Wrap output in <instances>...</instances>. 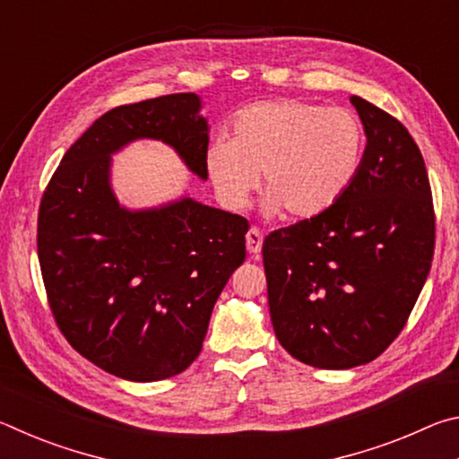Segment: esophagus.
<instances>
[{"label":"esophagus","instance_id":"esophagus-1","mask_svg":"<svg viewBox=\"0 0 459 459\" xmlns=\"http://www.w3.org/2000/svg\"><path fill=\"white\" fill-rule=\"evenodd\" d=\"M263 247V235L259 229H251L247 232V251L253 255V257H259Z\"/></svg>","mask_w":459,"mask_h":459}]
</instances>
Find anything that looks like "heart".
<instances>
[{
	"mask_svg": "<svg viewBox=\"0 0 459 459\" xmlns=\"http://www.w3.org/2000/svg\"><path fill=\"white\" fill-rule=\"evenodd\" d=\"M367 134L348 108L263 100L232 123L230 139L206 152V174L230 211L248 204L263 176L267 214L314 219L336 202L362 166Z\"/></svg>",
	"mask_w": 459,
	"mask_h": 459,
	"instance_id": "b5f03b06",
	"label": "heart"
}]
</instances>
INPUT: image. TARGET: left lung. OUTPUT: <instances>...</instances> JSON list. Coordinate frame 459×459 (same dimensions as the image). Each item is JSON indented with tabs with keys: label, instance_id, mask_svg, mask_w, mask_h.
I'll list each match as a JSON object with an SVG mask.
<instances>
[{
	"label": "left lung",
	"instance_id": "left-lung-1",
	"mask_svg": "<svg viewBox=\"0 0 459 459\" xmlns=\"http://www.w3.org/2000/svg\"><path fill=\"white\" fill-rule=\"evenodd\" d=\"M367 147L342 196L263 243L275 336L316 368L375 360L399 336L429 275L435 214L423 155L403 123L360 97Z\"/></svg>",
	"mask_w": 459,
	"mask_h": 459
}]
</instances>
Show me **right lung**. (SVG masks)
<instances>
[{
  "mask_svg": "<svg viewBox=\"0 0 459 459\" xmlns=\"http://www.w3.org/2000/svg\"><path fill=\"white\" fill-rule=\"evenodd\" d=\"M200 108L196 92L111 108L65 153L40 202L38 259L54 320L76 352L134 383L198 359L216 299L245 261L243 216L190 196L131 211L113 192L111 155L137 139L169 145L206 180Z\"/></svg>",
  "mask_w": 459,
  "mask_h": 459,
  "instance_id": "add662e5",
  "label": "right lung"
}]
</instances>
